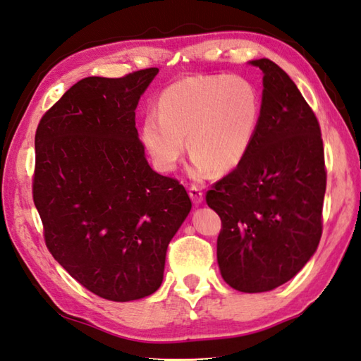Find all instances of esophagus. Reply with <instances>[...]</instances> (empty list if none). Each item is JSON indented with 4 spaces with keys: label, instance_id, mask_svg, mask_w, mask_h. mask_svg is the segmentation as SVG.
<instances>
[{
    "label": "esophagus",
    "instance_id": "obj_1",
    "mask_svg": "<svg viewBox=\"0 0 361 361\" xmlns=\"http://www.w3.org/2000/svg\"><path fill=\"white\" fill-rule=\"evenodd\" d=\"M189 197H191V200L195 203V205H199V203H202L203 200L202 189L197 186H191L189 188Z\"/></svg>",
    "mask_w": 361,
    "mask_h": 361
}]
</instances>
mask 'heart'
Listing matches in <instances>:
<instances>
[{
  "label": "heart",
  "mask_w": 361,
  "mask_h": 361,
  "mask_svg": "<svg viewBox=\"0 0 361 361\" xmlns=\"http://www.w3.org/2000/svg\"><path fill=\"white\" fill-rule=\"evenodd\" d=\"M262 115V94L243 75H191L162 91L158 115H147L142 142L161 172H172L188 149L191 173L237 169L251 149Z\"/></svg>",
  "instance_id": "1"
}]
</instances>
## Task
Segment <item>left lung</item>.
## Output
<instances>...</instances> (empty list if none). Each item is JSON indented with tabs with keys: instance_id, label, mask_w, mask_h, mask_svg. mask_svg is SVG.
I'll use <instances>...</instances> for the list:
<instances>
[{
	"instance_id": "8db88e82",
	"label": "left lung",
	"mask_w": 361,
	"mask_h": 361,
	"mask_svg": "<svg viewBox=\"0 0 361 361\" xmlns=\"http://www.w3.org/2000/svg\"><path fill=\"white\" fill-rule=\"evenodd\" d=\"M249 63L264 72L257 134L207 203L222 222V278L235 290L259 293L292 279L316 252L326 172L319 121L297 85L271 60Z\"/></svg>"
}]
</instances>
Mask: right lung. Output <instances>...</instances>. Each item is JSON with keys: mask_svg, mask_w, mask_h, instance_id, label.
Instances as JSON below:
<instances>
[{"mask_svg": "<svg viewBox=\"0 0 361 361\" xmlns=\"http://www.w3.org/2000/svg\"><path fill=\"white\" fill-rule=\"evenodd\" d=\"M158 68L87 77L39 121L32 200L50 254L97 297L159 289L170 240L191 212L178 180L149 167L135 128Z\"/></svg>", "mask_w": 361, "mask_h": 361, "instance_id": "right-lung-1", "label": "right lung"}]
</instances>
